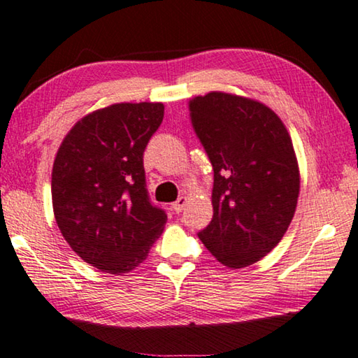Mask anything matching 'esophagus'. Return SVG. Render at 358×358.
Instances as JSON below:
<instances>
[{"label":"esophagus","instance_id":"34e87169","mask_svg":"<svg viewBox=\"0 0 358 358\" xmlns=\"http://www.w3.org/2000/svg\"><path fill=\"white\" fill-rule=\"evenodd\" d=\"M187 201H189V198H187V196H179L178 201H174V203L171 204V209L174 210V213H180V210H182V209L185 208Z\"/></svg>","mask_w":358,"mask_h":358}]
</instances>
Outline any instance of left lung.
<instances>
[{
	"instance_id": "8db88e82",
	"label": "left lung",
	"mask_w": 358,
	"mask_h": 358,
	"mask_svg": "<svg viewBox=\"0 0 358 358\" xmlns=\"http://www.w3.org/2000/svg\"><path fill=\"white\" fill-rule=\"evenodd\" d=\"M189 113L214 169V215L198 238L222 265H254L295 215L300 168L290 134L271 108L234 93L192 98Z\"/></svg>"
}]
</instances>
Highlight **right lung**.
Listing matches in <instances>:
<instances>
[{"mask_svg": "<svg viewBox=\"0 0 358 358\" xmlns=\"http://www.w3.org/2000/svg\"><path fill=\"white\" fill-rule=\"evenodd\" d=\"M163 103H115L93 110L63 138L52 168L57 225L76 254L103 273H130L148 259L166 214L145 190L144 149Z\"/></svg>", "mask_w": 358, "mask_h": 358, "instance_id": "1", "label": "right lung"}]
</instances>
